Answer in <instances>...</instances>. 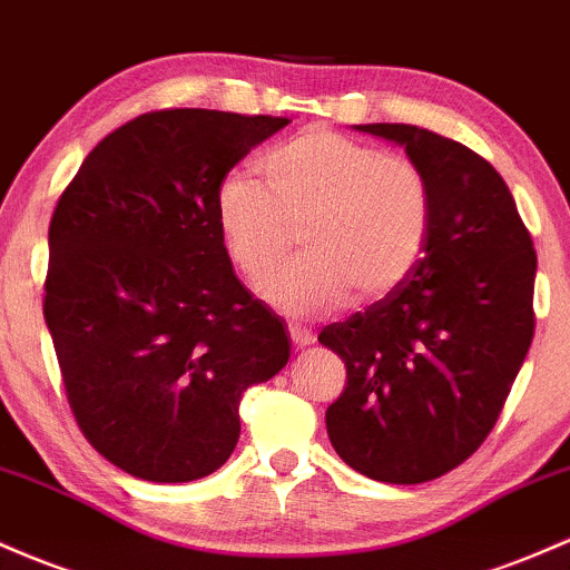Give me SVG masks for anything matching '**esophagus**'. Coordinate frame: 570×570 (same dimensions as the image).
<instances>
[{"mask_svg":"<svg viewBox=\"0 0 570 570\" xmlns=\"http://www.w3.org/2000/svg\"><path fill=\"white\" fill-rule=\"evenodd\" d=\"M289 335H292V343H295V346H311V343L316 341V333L314 330H308V327H303V324H289Z\"/></svg>","mask_w":570,"mask_h":570,"instance_id":"34e87169","label":"esophagus"}]
</instances>
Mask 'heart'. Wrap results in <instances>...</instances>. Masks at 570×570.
Wrapping results in <instances>:
<instances>
[{
    "label": "heart",
    "mask_w": 570,
    "mask_h": 570,
    "mask_svg": "<svg viewBox=\"0 0 570 570\" xmlns=\"http://www.w3.org/2000/svg\"><path fill=\"white\" fill-rule=\"evenodd\" d=\"M265 184L233 173L216 189V224L233 265L262 278L292 248L299 259L267 275L259 295L286 316H322L352 292L376 303L416 271L433 191L422 167L371 142L311 127L262 159Z\"/></svg>",
    "instance_id": "heart-1"
}]
</instances>
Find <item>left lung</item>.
<instances>
[{"label": "left lung", "mask_w": 570, "mask_h": 570, "mask_svg": "<svg viewBox=\"0 0 570 570\" xmlns=\"http://www.w3.org/2000/svg\"><path fill=\"white\" fill-rule=\"evenodd\" d=\"M428 175L433 227L411 278L327 324L346 362L327 435L346 465L386 484L454 471L495 428L533 341V237L495 167L430 129L365 124Z\"/></svg>", "instance_id": "1"}]
</instances>
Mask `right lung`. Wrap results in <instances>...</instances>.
Returning <instances> with one entry per match:
<instances>
[{
  "instance_id": "add662e5",
  "label": "right lung",
  "mask_w": 570,
  "mask_h": 570,
  "mask_svg": "<svg viewBox=\"0 0 570 570\" xmlns=\"http://www.w3.org/2000/svg\"><path fill=\"white\" fill-rule=\"evenodd\" d=\"M289 118L173 108L86 156L48 229L42 314L86 441L129 476L214 473L248 386L289 360L284 322L237 281L216 189Z\"/></svg>"
}]
</instances>
